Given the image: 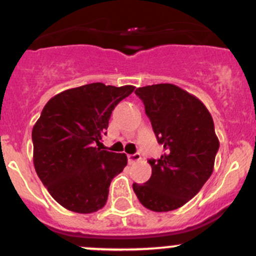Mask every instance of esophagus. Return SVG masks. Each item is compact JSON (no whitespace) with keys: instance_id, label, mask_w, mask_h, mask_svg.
Wrapping results in <instances>:
<instances>
[{"instance_id":"34e87169","label":"esophagus","mask_w":256,"mask_h":256,"mask_svg":"<svg viewBox=\"0 0 256 256\" xmlns=\"http://www.w3.org/2000/svg\"><path fill=\"white\" fill-rule=\"evenodd\" d=\"M140 160V153H134V154H128V162L130 163H134L137 160Z\"/></svg>"}]
</instances>
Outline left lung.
Returning <instances> with one entry per match:
<instances>
[{
  "label": "left lung",
  "mask_w": 256,
  "mask_h": 256,
  "mask_svg": "<svg viewBox=\"0 0 256 256\" xmlns=\"http://www.w3.org/2000/svg\"><path fill=\"white\" fill-rule=\"evenodd\" d=\"M146 114L164 153L150 160L152 176L133 184L146 208L156 212L176 210L202 188L214 171L218 138L205 104L174 84L138 88Z\"/></svg>",
  "instance_id": "left-lung-1"
}]
</instances>
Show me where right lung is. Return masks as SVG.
I'll return each instance as SVG.
<instances>
[{"instance_id":"right-lung-1","label":"right lung","mask_w":256,"mask_h":256,"mask_svg":"<svg viewBox=\"0 0 256 256\" xmlns=\"http://www.w3.org/2000/svg\"><path fill=\"white\" fill-rule=\"evenodd\" d=\"M136 86L93 82L56 94L32 128L34 166L62 208L92 214L106 204L110 182L126 166V153L100 150L112 110Z\"/></svg>"}]
</instances>
